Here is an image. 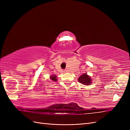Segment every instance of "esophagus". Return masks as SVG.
<instances>
[{
    "label": "esophagus",
    "instance_id": "1",
    "mask_svg": "<svg viewBox=\"0 0 130 130\" xmlns=\"http://www.w3.org/2000/svg\"><path fill=\"white\" fill-rule=\"evenodd\" d=\"M67 72V70H63V73H66Z\"/></svg>",
    "mask_w": 130,
    "mask_h": 130
}]
</instances>
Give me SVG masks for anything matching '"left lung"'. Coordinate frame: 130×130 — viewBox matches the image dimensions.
<instances>
[{"instance_id":"obj_1","label":"left lung","mask_w":130,"mask_h":130,"mask_svg":"<svg viewBox=\"0 0 130 130\" xmlns=\"http://www.w3.org/2000/svg\"><path fill=\"white\" fill-rule=\"evenodd\" d=\"M78 81L82 85L88 86L91 85L92 83V78L87 73L83 74L78 78Z\"/></svg>"}]
</instances>
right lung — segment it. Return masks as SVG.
<instances>
[{
	"label": "right lung",
	"mask_w": 130,
	"mask_h": 130,
	"mask_svg": "<svg viewBox=\"0 0 130 130\" xmlns=\"http://www.w3.org/2000/svg\"><path fill=\"white\" fill-rule=\"evenodd\" d=\"M50 80H52L54 82H56L57 81V76L55 75H50Z\"/></svg>",
	"instance_id": "1"
}]
</instances>
